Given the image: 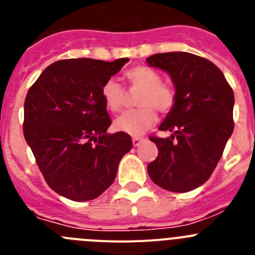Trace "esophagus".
Returning <instances> with one entry per match:
<instances>
[{"instance_id": "esophagus-1", "label": "esophagus", "mask_w": 255, "mask_h": 255, "mask_svg": "<svg viewBox=\"0 0 255 255\" xmlns=\"http://www.w3.org/2000/svg\"><path fill=\"white\" fill-rule=\"evenodd\" d=\"M144 141H145V137H140V136L132 137V144H134V146H139L140 144L144 143Z\"/></svg>"}]
</instances>
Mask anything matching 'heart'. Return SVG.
Returning a JSON list of instances; mask_svg holds the SVG:
<instances>
[{"label":"heart","mask_w":255,"mask_h":255,"mask_svg":"<svg viewBox=\"0 0 255 255\" xmlns=\"http://www.w3.org/2000/svg\"><path fill=\"white\" fill-rule=\"evenodd\" d=\"M125 79L131 90H140L137 105L141 107L131 110L116 119L115 128L131 136H139L156 121V110L168 112L173 109L176 93L169 86L162 83V76L146 65H136L126 71ZM101 95L107 109L119 112L124 106L125 91L116 79H107L102 85Z\"/></svg>","instance_id":"heart-1"}]
</instances>
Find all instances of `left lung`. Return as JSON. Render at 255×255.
<instances>
[{"label": "left lung", "mask_w": 255, "mask_h": 255, "mask_svg": "<svg viewBox=\"0 0 255 255\" xmlns=\"http://www.w3.org/2000/svg\"><path fill=\"white\" fill-rule=\"evenodd\" d=\"M146 63L167 72L176 90L173 109L159 126L172 135L150 137L159 154L148 173L164 190L188 192L210 178L233 134L234 92L223 72L198 55L172 51Z\"/></svg>", "instance_id": "left-lung-1"}]
</instances>
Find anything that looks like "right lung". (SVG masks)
Masks as SVG:
<instances>
[{"label": "right lung", "instance_id": "add662e5", "mask_svg": "<svg viewBox=\"0 0 255 255\" xmlns=\"http://www.w3.org/2000/svg\"><path fill=\"white\" fill-rule=\"evenodd\" d=\"M129 58L58 60L30 87L24 105V136L51 190L72 201L99 197L115 179L132 148L125 132L109 134L111 119L102 85Z\"/></svg>", "mask_w": 255, "mask_h": 255}]
</instances>
